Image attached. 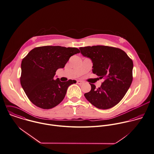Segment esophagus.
<instances>
[{
	"label": "esophagus",
	"mask_w": 154,
	"mask_h": 154,
	"mask_svg": "<svg viewBox=\"0 0 154 154\" xmlns=\"http://www.w3.org/2000/svg\"><path fill=\"white\" fill-rule=\"evenodd\" d=\"M77 83L78 85H82V84L83 83V82H82V81L78 80V81H77Z\"/></svg>",
	"instance_id": "obj_1"
}]
</instances>
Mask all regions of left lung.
<instances>
[{
  "mask_svg": "<svg viewBox=\"0 0 154 154\" xmlns=\"http://www.w3.org/2000/svg\"><path fill=\"white\" fill-rule=\"evenodd\" d=\"M81 54L91 58L93 73L105 80L100 88L90 84L91 91L85 94L95 107L107 109L119 103L128 90L133 80V63L123 50L107 46L79 48Z\"/></svg>",
  "mask_w": 154,
  "mask_h": 154,
  "instance_id": "obj_1",
  "label": "left lung"
}]
</instances>
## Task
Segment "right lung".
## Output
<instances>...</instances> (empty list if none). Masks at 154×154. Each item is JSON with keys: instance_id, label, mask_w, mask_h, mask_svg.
<instances>
[{"instance_id": "1", "label": "right lung", "mask_w": 154, "mask_h": 154, "mask_svg": "<svg viewBox=\"0 0 154 154\" xmlns=\"http://www.w3.org/2000/svg\"><path fill=\"white\" fill-rule=\"evenodd\" d=\"M76 48L45 46L35 48L21 62V86L31 102L42 109H51L60 103L69 86L75 80L62 82L54 77L69 58L80 53Z\"/></svg>"}]
</instances>
